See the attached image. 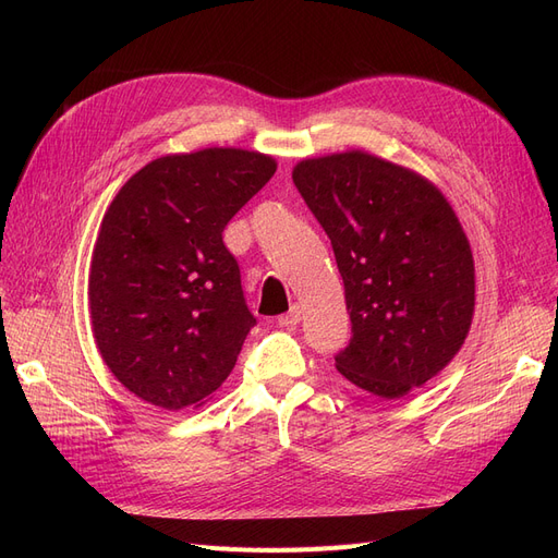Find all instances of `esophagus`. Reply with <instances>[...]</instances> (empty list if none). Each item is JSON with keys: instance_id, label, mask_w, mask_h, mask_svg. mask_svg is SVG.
Masks as SVG:
<instances>
[{"instance_id": "obj_1", "label": "esophagus", "mask_w": 558, "mask_h": 558, "mask_svg": "<svg viewBox=\"0 0 558 558\" xmlns=\"http://www.w3.org/2000/svg\"><path fill=\"white\" fill-rule=\"evenodd\" d=\"M300 320H302V310H300V307H291L289 312L279 316L277 324H279L281 328H295V326L300 324Z\"/></svg>"}]
</instances>
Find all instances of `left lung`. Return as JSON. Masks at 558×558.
Returning <instances> with one entry per match:
<instances>
[{"instance_id":"obj_1","label":"left lung","mask_w":558,"mask_h":558,"mask_svg":"<svg viewBox=\"0 0 558 558\" xmlns=\"http://www.w3.org/2000/svg\"><path fill=\"white\" fill-rule=\"evenodd\" d=\"M293 183L344 281L351 340L337 369L384 400L408 396L472 324L475 263L459 218L428 179L365 150L302 160Z\"/></svg>"}]
</instances>
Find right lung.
Masks as SVG:
<instances>
[{"instance_id": "obj_1", "label": "right lung", "mask_w": 558, "mask_h": 558, "mask_svg": "<svg viewBox=\"0 0 558 558\" xmlns=\"http://www.w3.org/2000/svg\"><path fill=\"white\" fill-rule=\"evenodd\" d=\"M275 172L256 150L202 148L150 160L113 197L90 260V324L137 398L197 408L232 373L256 316L223 230Z\"/></svg>"}]
</instances>
